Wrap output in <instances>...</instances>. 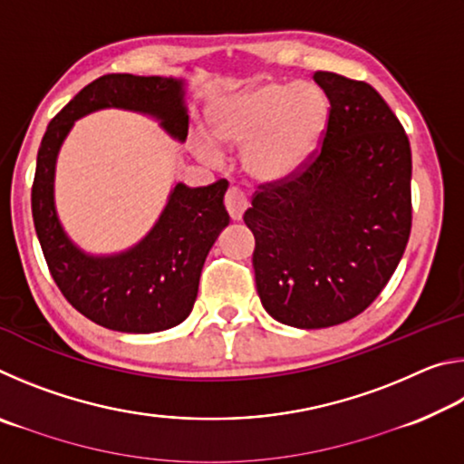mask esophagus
I'll list each match as a JSON object with an SVG mask.
<instances>
[{"label": "esophagus", "mask_w": 464, "mask_h": 464, "mask_svg": "<svg viewBox=\"0 0 464 464\" xmlns=\"http://www.w3.org/2000/svg\"><path fill=\"white\" fill-rule=\"evenodd\" d=\"M225 207L233 221H241L243 213H246L247 208V198L243 196V192L237 190V188H231V190L225 194Z\"/></svg>", "instance_id": "1"}]
</instances>
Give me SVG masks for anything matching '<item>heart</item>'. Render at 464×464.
<instances>
[{"mask_svg": "<svg viewBox=\"0 0 464 464\" xmlns=\"http://www.w3.org/2000/svg\"><path fill=\"white\" fill-rule=\"evenodd\" d=\"M332 119L327 93L313 82H257L213 102L208 132L194 137L204 163H221L225 147L241 145V168L260 184L295 176L325 139Z\"/></svg>", "mask_w": 464, "mask_h": 464, "instance_id": "heart-1", "label": "heart"}]
</instances>
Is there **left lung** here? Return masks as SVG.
I'll use <instances>...</instances> for the list:
<instances>
[{"label":"left lung","mask_w":464,"mask_h":464,"mask_svg":"<svg viewBox=\"0 0 464 464\" xmlns=\"http://www.w3.org/2000/svg\"><path fill=\"white\" fill-rule=\"evenodd\" d=\"M332 119L324 147L286 182L262 186L243 221L256 237L266 313L298 329L362 313L401 262L411 231V149L372 85L315 72Z\"/></svg>","instance_id":"1"}]
</instances>
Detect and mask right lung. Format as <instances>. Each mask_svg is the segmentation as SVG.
I'll return each instance as SVG.
<instances>
[{
	"mask_svg": "<svg viewBox=\"0 0 464 464\" xmlns=\"http://www.w3.org/2000/svg\"><path fill=\"white\" fill-rule=\"evenodd\" d=\"M188 77L110 73L77 93L51 121L36 157L33 218L54 282L73 307L112 332L155 334L190 315L204 260L229 225L227 179L202 188L174 182L166 207L143 237L112 254H92L65 231L54 178L61 147L75 122L98 110H127L153 119L186 143Z\"/></svg>",
	"mask_w": 464,
	"mask_h": 464,
	"instance_id": "right-lung-1",
	"label": "right lung"
}]
</instances>
